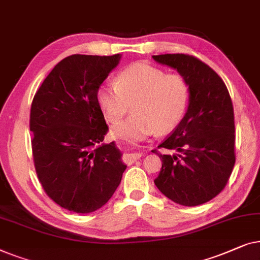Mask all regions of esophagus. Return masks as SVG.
<instances>
[{"instance_id": "1", "label": "esophagus", "mask_w": 260, "mask_h": 260, "mask_svg": "<svg viewBox=\"0 0 260 260\" xmlns=\"http://www.w3.org/2000/svg\"><path fill=\"white\" fill-rule=\"evenodd\" d=\"M142 156V153L140 152H137V153H128V154H125L123 155V161L126 164H132L134 161H137Z\"/></svg>"}]
</instances>
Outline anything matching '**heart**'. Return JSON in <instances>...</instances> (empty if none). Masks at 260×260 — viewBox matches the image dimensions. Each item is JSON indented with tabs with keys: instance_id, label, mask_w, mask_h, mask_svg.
<instances>
[{
	"instance_id": "heart-1",
	"label": "heart",
	"mask_w": 260,
	"mask_h": 260,
	"mask_svg": "<svg viewBox=\"0 0 260 260\" xmlns=\"http://www.w3.org/2000/svg\"><path fill=\"white\" fill-rule=\"evenodd\" d=\"M96 101L108 122L119 121L129 111L133 114L113 126L112 134L127 141H140L154 134L174 129L188 107L189 87L184 76L167 74L147 62H135L116 75L115 83H102Z\"/></svg>"
}]
</instances>
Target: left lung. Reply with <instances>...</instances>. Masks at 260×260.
Instances as JSON below:
<instances>
[{
	"label": "left lung",
	"instance_id": "1",
	"mask_svg": "<svg viewBox=\"0 0 260 260\" xmlns=\"http://www.w3.org/2000/svg\"><path fill=\"white\" fill-rule=\"evenodd\" d=\"M161 64L177 69L189 87L186 114L158 148L162 166L154 184L172 202L198 206L213 199L228 184L236 162L235 114L224 81L206 63L186 54L153 55Z\"/></svg>",
	"mask_w": 260,
	"mask_h": 260
}]
</instances>
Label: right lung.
Wrapping results in <instances>:
<instances>
[{"label": "right lung", "instance_id": "obj_1", "mask_svg": "<svg viewBox=\"0 0 260 260\" xmlns=\"http://www.w3.org/2000/svg\"><path fill=\"white\" fill-rule=\"evenodd\" d=\"M121 55L74 54L53 68L31 102L32 158L43 189L61 207L90 213L112 198L126 165L108 126L96 90Z\"/></svg>", "mask_w": 260, "mask_h": 260}]
</instances>
